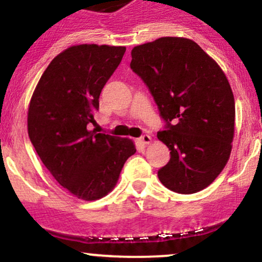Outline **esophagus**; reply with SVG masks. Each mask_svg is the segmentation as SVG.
I'll return each mask as SVG.
<instances>
[{
	"label": "esophagus",
	"mask_w": 262,
	"mask_h": 262,
	"mask_svg": "<svg viewBox=\"0 0 262 262\" xmlns=\"http://www.w3.org/2000/svg\"><path fill=\"white\" fill-rule=\"evenodd\" d=\"M140 142L143 144H149L152 142V137H150L149 135H143V136L140 137Z\"/></svg>",
	"instance_id": "esophagus-1"
}]
</instances>
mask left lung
<instances>
[{"instance_id":"obj_1","label":"left lung","mask_w":262,"mask_h":262,"mask_svg":"<svg viewBox=\"0 0 262 262\" xmlns=\"http://www.w3.org/2000/svg\"><path fill=\"white\" fill-rule=\"evenodd\" d=\"M131 56V69L148 85L167 121L157 137L167 144L170 161L158 171L159 180L178 193L201 191L232 152L235 103L228 79L191 39L164 36L135 46Z\"/></svg>"}]
</instances>
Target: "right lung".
I'll return each mask as SVG.
<instances>
[{"mask_svg": "<svg viewBox=\"0 0 262 262\" xmlns=\"http://www.w3.org/2000/svg\"><path fill=\"white\" fill-rule=\"evenodd\" d=\"M125 46L73 45L52 58L28 107V135L42 164L84 201L106 196L118 183L134 141L89 131L99 95L121 62Z\"/></svg>", "mask_w": 262, "mask_h": 262, "instance_id": "right-lung-1", "label": "right lung"}]
</instances>
